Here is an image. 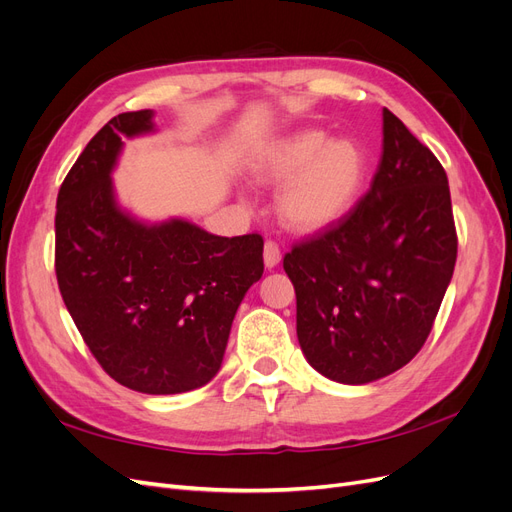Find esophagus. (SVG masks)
Masks as SVG:
<instances>
[{"label": "esophagus", "mask_w": 512, "mask_h": 512, "mask_svg": "<svg viewBox=\"0 0 512 512\" xmlns=\"http://www.w3.org/2000/svg\"><path fill=\"white\" fill-rule=\"evenodd\" d=\"M280 260H282L280 245H277L275 241H267L265 243V267L275 269L277 265H280Z\"/></svg>", "instance_id": "1"}]
</instances>
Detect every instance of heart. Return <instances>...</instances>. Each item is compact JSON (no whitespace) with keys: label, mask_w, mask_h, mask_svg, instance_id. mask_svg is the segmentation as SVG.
I'll return each mask as SVG.
<instances>
[{"label":"heart","mask_w":512,"mask_h":512,"mask_svg":"<svg viewBox=\"0 0 512 512\" xmlns=\"http://www.w3.org/2000/svg\"><path fill=\"white\" fill-rule=\"evenodd\" d=\"M367 170V151L359 141L329 138L318 128L277 138L256 162L262 179L284 181L275 200L277 215L301 235L320 232L348 215L365 188Z\"/></svg>","instance_id":"b5f03b06"}]
</instances>
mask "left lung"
Listing matches in <instances>:
<instances>
[{
	"mask_svg": "<svg viewBox=\"0 0 512 512\" xmlns=\"http://www.w3.org/2000/svg\"><path fill=\"white\" fill-rule=\"evenodd\" d=\"M457 232L438 158L382 111V158L348 215L284 256L307 363L342 384L393 374L423 348L451 284Z\"/></svg>",
	"mask_w": 512,
	"mask_h": 512,
	"instance_id": "8db88e82",
	"label": "left lung"
}]
</instances>
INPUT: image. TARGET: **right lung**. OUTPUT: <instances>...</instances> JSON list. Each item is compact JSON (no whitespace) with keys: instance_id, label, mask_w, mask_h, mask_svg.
Instances as JSON below:
<instances>
[{"instance_id":"right-lung-1","label":"right lung","mask_w":512,"mask_h":512,"mask_svg":"<svg viewBox=\"0 0 512 512\" xmlns=\"http://www.w3.org/2000/svg\"><path fill=\"white\" fill-rule=\"evenodd\" d=\"M156 130L153 111L113 117L57 194L59 292L91 354L132 391H194L220 371L237 309L265 271L262 237H218L188 220L147 224L121 209V138Z\"/></svg>"}]
</instances>
